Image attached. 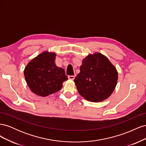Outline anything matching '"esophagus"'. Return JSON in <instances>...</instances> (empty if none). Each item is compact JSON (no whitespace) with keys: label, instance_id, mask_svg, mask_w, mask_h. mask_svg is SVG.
<instances>
[{"label":"esophagus","instance_id":"esophagus-1","mask_svg":"<svg viewBox=\"0 0 146 146\" xmlns=\"http://www.w3.org/2000/svg\"><path fill=\"white\" fill-rule=\"evenodd\" d=\"M68 78L69 79V80H74V78H75V76H68Z\"/></svg>","mask_w":146,"mask_h":146}]
</instances>
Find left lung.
Here are the masks:
<instances>
[{"mask_svg": "<svg viewBox=\"0 0 146 146\" xmlns=\"http://www.w3.org/2000/svg\"><path fill=\"white\" fill-rule=\"evenodd\" d=\"M80 72L74 79L82 97L92 102L108 98L116 86L118 74L116 68L100 53L88 55L82 61Z\"/></svg>", "mask_w": 146, "mask_h": 146, "instance_id": "left-lung-1", "label": "left lung"}]
</instances>
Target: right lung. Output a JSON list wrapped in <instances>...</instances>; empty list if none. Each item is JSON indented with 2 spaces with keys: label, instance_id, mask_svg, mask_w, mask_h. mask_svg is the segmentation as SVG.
<instances>
[{
  "label": "right lung",
  "instance_id": "obj_1",
  "mask_svg": "<svg viewBox=\"0 0 146 146\" xmlns=\"http://www.w3.org/2000/svg\"><path fill=\"white\" fill-rule=\"evenodd\" d=\"M56 54L44 52L25 66V79L30 90L35 94L46 97L58 92L68 80L63 68L55 64Z\"/></svg>",
  "mask_w": 146,
  "mask_h": 146
}]
</instances>
